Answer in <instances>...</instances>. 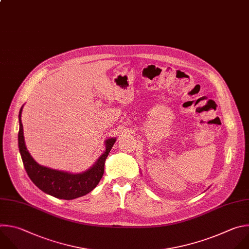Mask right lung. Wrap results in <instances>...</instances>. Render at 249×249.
Wrapping results in <instances>:
<instances>
[{
	"mask_svg": "<svg viewBox=\"0 0 249 249\" xmlns=\"http://www.w3.org/2000/svg\"><path fill=\"white\" fill-rule=\"evenodd\" d=\"M22 108L23 106L18 114V148L24 169L32 182L43 192L65 200L75 199L92 191L102 178L105 161L117 137H110L105 140L106 149L104 153L98 158L92 167L82 173L72 174L41 166L32 158L25 145L21 123Z\"/></svg>",
	"mask_w": 249,
	"mask_h": 249,
	"instance_id": "obj_1",
	"label": "right lung"
}]
</instances>
